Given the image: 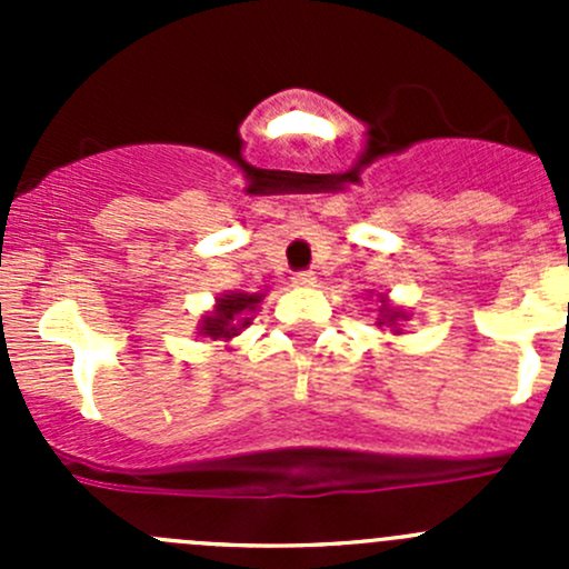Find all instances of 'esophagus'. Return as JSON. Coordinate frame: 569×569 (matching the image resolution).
I'll list each match as a JSON object with an SVG mask.
<instances>
[{
    "mask_svg": "<svg viewBox=\"0 0 569 569\" xmlns=\"http://www.w3.org/2000/svg\"><path fill=\"white\" fill-rule=\"evenodd\" d=\"M291 283H295L297 289H311V286L317 283V274H313L311 269H306V272H297L295 278H291Z\"/></svg>",
    "mask_w": 569,
    "mask_h": 569,
    "instance_id": "1",
    "label": "esophagus"
}]
</instances>
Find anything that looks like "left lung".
<instances>
[{"instance_id": "obj_1", "label": "left lung", "mask_w": 569, "mask_h": 569, "mask_svg": "<svg viewBox=\"0 0 569 569\" xmlns=\"http://www.w3.org/2000/svg\"><path fill=\"white\" fill-rule=\"evenodd\" d=\"M401 321H407V311L405 308H396L391 302L382 297V308H380V319H377V325L380 327H391V330L399 336L401 332Z\"/></svg>"}]
</instances>
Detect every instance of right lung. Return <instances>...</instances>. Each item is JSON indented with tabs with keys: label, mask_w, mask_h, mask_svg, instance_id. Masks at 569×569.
I'll use <instances>...</instances> for the list:
<instances>
[{
	"label": "right lung",
	"mask_w": 569,
	"mask_h": 569,
	"mask_svg": "<svg viewBox=\"0 0 569 569\" xmlns=\"http://www.w3.org/2000/svg\"><path fill=\"white\" fill-rule=\"evenodd\" d=\"M261 300L263 295H244V291H228V295L217 297L214 311L200 319V336L211 338V341H231L250 325Z\"/></svg>",
	"instance_id": "right-lung-1"
}]
</instances>
